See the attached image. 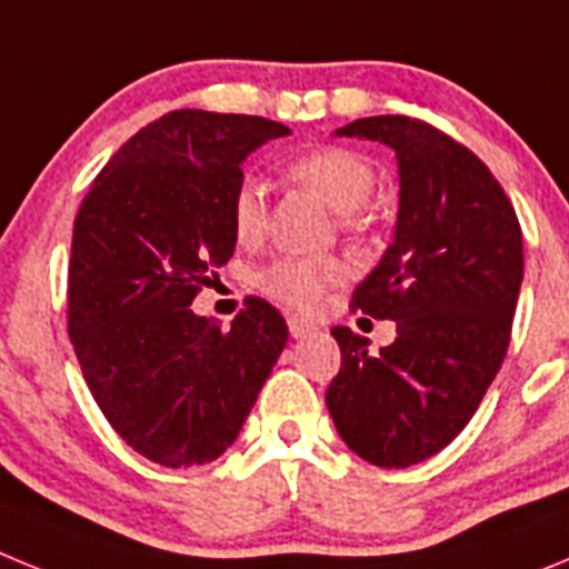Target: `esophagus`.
I'll return each mask as SVG.
<instances>
[{
  "instance_id": "esophagus-1",
  "label": "esophagus",
  "mask_w": 569,
  "mask_h": 569,
  "mask_svg": "<svg viewBox=\"0 0 569 569\" xmlns=\"http://www.w3.org/2000/svg\"><path fill=\"white\" fill-rule=\"evenodd\" d=\"M288 328L293 339H308L310 333H316V325L308 319H299V316H290L288 319Z\"/></svg>"
}]
</instances>
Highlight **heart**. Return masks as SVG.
Returning a JSON list of instances; mask_svg holds the SVG:
<instances>
[{
  "label": "heart",
  "mask_w": 569,
  "mask_h": 569,
  "mask_svg": "<svg viewBox=\"0 0 569 569\" xmlns=\"http://www.w3.org/2000/svg\"><path fill=\"white\" fill-rule=\"evenodd\" d=\"M288 176L313 190L330 210L350 222L353 210L370 199L376 188V170L365 156L347 148H316L296 156L288 164ZM268 224V199L253 176H241L230 196V228L241 244H256ZM345 261L333 256H281L261 270L256 284L261 293L284 301L290 308L310 310L319 305L325 290L345 279Z\"/></svg>",
  "instance_id": "heart-1"
}]
</instances>
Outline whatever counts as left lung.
<instances>
[{
    "mask_svg": "<svg viewBox=\"0 0 569 569\" xmlns=\"http://www.w3.org/2000/svg\"><path fill=\"white\" fill-rule=\"evenodd\" d=\"M333 136L396 153L399 213L390 248L353 308L396 321V341L333 328L341 370L328 387L333 425L376 467L445 450L472 419L505 361L525 256L510 199L479 156L410 116L356 119Z\"/></svg>",
    "mask_w": 569,
    "mask_h": 569,
    "instance_id": "1",
    "label": "left lung"
}]
</instances>
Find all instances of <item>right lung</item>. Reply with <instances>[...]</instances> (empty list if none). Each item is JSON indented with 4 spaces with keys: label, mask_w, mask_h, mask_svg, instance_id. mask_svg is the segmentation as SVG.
I'll return each mask as SVG.
<instances>
[{
    "label": "right lung",
    "mask_w": 569,
    "mask_h": 569,
    "mask_svg": "<svg viewBox=\"0 0 569 569\" xmlns=\"http://www.w3.org/2000/svg\"><path fill=\"white\" fill-rule=\"evenodd\" d=\"M290 128L261 116L173 110L116 150L73 224L68 328L104 419L162 467L219 459L288 345L268 301L230 330L193 299L236 248L241 164Z\"/></svg>",
    "instance_id": "1"
}]
</instances>
